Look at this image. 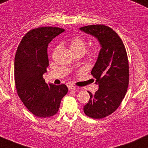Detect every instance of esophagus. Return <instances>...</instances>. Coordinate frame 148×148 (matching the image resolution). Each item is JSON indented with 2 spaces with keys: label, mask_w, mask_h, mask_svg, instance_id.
<instances>
[{
  "label": "esophagus",
  "mask_w": 148,
  "mask_h": 148,
  "mask_svg": "<svg viewBox=\"0 0 148 148\" xmlns=\"http://www.w3.org/2000/svg\"><path fill=\"white\" fill-rule=\"evenodd\" d=\"M68 88H69V90H75L76 86L74 85H69L68 86Z\"/></svg>",
  "instance_id": "1"
}]
</instances>
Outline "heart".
Listing matches in <instances>:
<instances>
[{
    "label": "heart",
    "instance_id": "obj_1",
    "mask_svg": "<svg viewBox=\"0 0 148 148\" xmlns=\"http://www.w3.org/2000/svg\"><path fill=\"white\" fill-rule=\"evenodd\" d=\"M86 47L85 40L82 37L75 36L70 41V48L74 53H80V52H84Z\"/></svg>",
    "mask_w": 148,
    "mask_h": 148
}]
</instances>
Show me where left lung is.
<instances>
[{
  "label": "left lung",
  "instance_id": "8db88e82",
  "mask_svg": "<svg viewBox=\"0 0 148 148\" xmlns=\"http://www.w3.org/2000/svg\"><path fill=\"white\" fill-rule=\"evenodd\" d=\"M81 31L96 38L100 45L98 59L91 74L98 90L90 95L84 107L86 115L102 119L111 114L122 102L129 86V67L125 46L117 34L103 24L81 27Z\"/></svg>",
  "mask_w": 148,
  "mask_h": 148
}]
</instances>
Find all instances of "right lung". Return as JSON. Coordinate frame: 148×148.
Masks as SVG:
<instances>
[{
  "mask_svg": "<svg viewBox=\"0 0 148 148\" xmlns=\"http://www.w3.org/2000/svg\"><path fill=\"white\" fill-rule=\"evenodd\" d=\"M63 32L64 29L52 27L29 31L21 40L14 57V82L17 94L26 108L38 117L56 114L62 98L67 93L66 85H48L43 78L49 65L48 44Z\"/></svg>",
  "mask_w": 148,
  "mask_h": 148,
  "instance_id": "right-lung-1",
  "label": "right lung"
}]
</instances>
